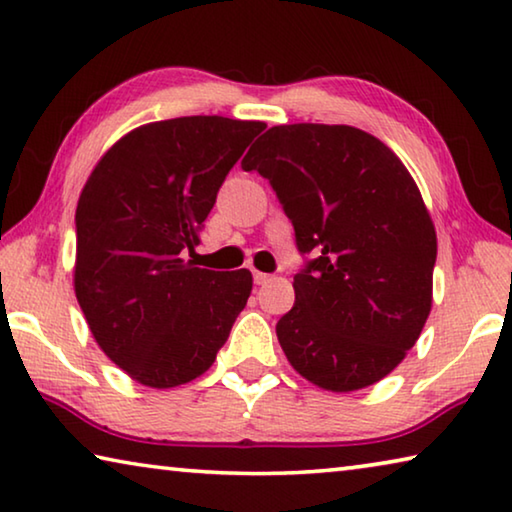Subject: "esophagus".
Returning a JSON list of instances; mask_svg holds the SVG:
<instances>
[{"label": "esophagus", "mask_w": 512, "mask_h": 512, "mask_svg": "<svg viewBox=\"0 0 512 512\" xmlns=\"http://www.w3.org/2000/svg\"><path fill=\"white\" fill-rule=\"evenodd\" d=\"M253 280H255V284H266V282H271V280H273V275H268V273H259V271H253Z\"/></svg>", "instance_id": "obj_1"}]
</instances>
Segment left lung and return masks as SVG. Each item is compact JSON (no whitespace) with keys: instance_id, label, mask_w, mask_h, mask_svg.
<instances>
[{"instance_id":"1","label":"left lung","mask_w":512,"mask_h":512,"mask_svg":"<svg viewBox=\"0 0 512 512\" xmlns=\"http://www.w3.org/2000/svg\"><path fill=\"white\" fill-rule=\"evenodd\" d=\"M241 169L271 183L307 259L277 320L284 354L325 391L350 393L400 366L431 311L436 230L384 142L352 126H273Z\"/></svg>"}]
</instances>
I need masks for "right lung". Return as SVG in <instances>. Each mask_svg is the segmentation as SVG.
Instances as JSON below:
<instances>
[{"label": "right lung", "mask_w": 512, "mask_h": 512, "mask_svg": "<svg viewBox=\"0 0 512 512\" xmlns=\"http://www.w3.org/2000/svg\"><path fill=\"white\" fill-rule=\"evenodd\" d=\"M262 121L178 117L135 128L103 155L76 207V300L110 361L151 388L212 366L253 275L185 259L228 171Z\"/></svg>", "instance_id": "1"}]
</instances>
